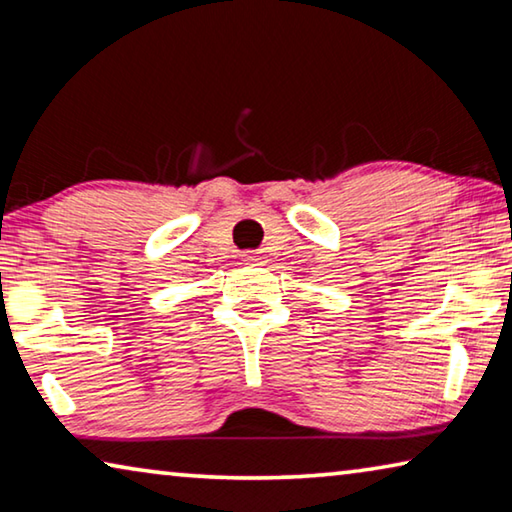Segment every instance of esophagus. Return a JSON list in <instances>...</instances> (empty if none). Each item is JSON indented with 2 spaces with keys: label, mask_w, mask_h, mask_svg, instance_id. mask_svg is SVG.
<instances>
[{
  "label": "esophagus",
  "mask_w": 512,
  "mask_h": 512,
  "mask_svg": "<svg viewBox=\"0 0 512 512\" xmlns=\"http://www.w3.org/2000/svg\"><path fill=\"white\" fill-rule=\"evenodd\" d=\"M259 259V255H255V253H246L244 255V262H257Z\"/></svg>",
  "instance_id": "obj_1"
}]
</instances>
